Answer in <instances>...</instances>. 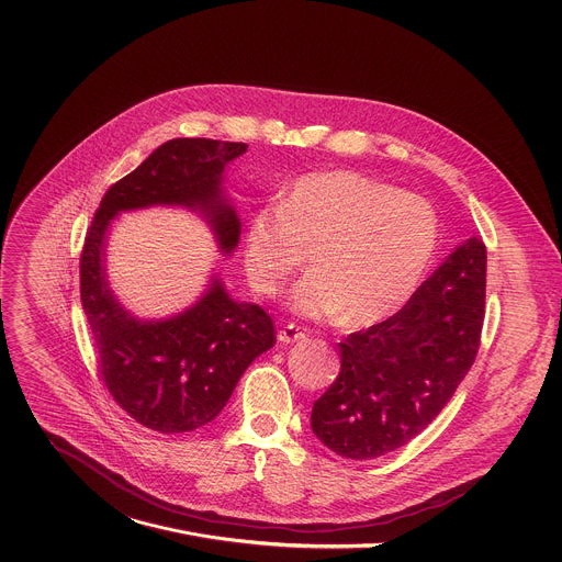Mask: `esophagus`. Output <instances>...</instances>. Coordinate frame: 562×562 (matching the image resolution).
<instances>
[{
    "label": "esophagus",
    "mask_w": 562,
    "mask_h": 562,
    "mask_svg": "<svg viewBox=\"0 0 562 562\" xmlns=\"http://www.w3.org/2000/svg\"><path fill=\"white\" fill-rule=\"evenodd\" d=\"M304 336H307V334H304V329L297 327V325H293V323L282 325L280 331H278V338H280L282 342H297V340H302Z\"/></svg>",
    "instance_id": "obj_1"
}]
</instances>
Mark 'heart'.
Instances as JSON below:
<instances>
[{"label":"heart","instance_id":"heart-1","mask_svg":"<svg viewBox=\"0 0 562 562\" xmlns=\"http://www.w3.org/2000/svg\"><path fill=\"white\" fill-rule=\"evenodd\" d=\"M430 203L356 170L300 177L280 209L248 222L244 267L255 293L276 295L312 250V271L291 307L314 321L342 316L370 327L398 312L419 286L437 248Z\"/></svg>","mask_w":562,"mask_h":562}]
</instances>
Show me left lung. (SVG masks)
Instances as JSON below:
<instances>
[{"instance_id": "left-lung-1", "label": "left lung", "mask_w": 562, "mask_h": 562, "mask_svg": "<svg viewBox=\"0 0 562 562\" xmlns=\"http://www.w3.org/2000/svg\"><path fill=\"white\" fill-rule=\"evenodd\" d=\"M484 297L486 246L473 237L394 316L338 342L340 372L312 411L316 437L347 459L415 439L475 363Z\"/></svg>"}]
</instances>
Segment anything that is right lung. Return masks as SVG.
<instances>
[{
    "instance_id": "add662e5",
    "label": "right lung",
    "mask_w": 562,
    "mask_h": 562,
    "mask_svg": "<svg viewBox=\"0 0 562 562\" xmlns=\"http://www.w3.org/2000/svg\"><path fill=\"white\" fill-rule=\"evenodd\" d=\"M246 149V143L172 138L105 192L87 228L80 302L93 336L98 379L121 411L147 430L179 435L213 422L244 370L273 347L276 327L258 304L235 302L220 280L177 318L134 321L105 280V231L121 211L181 203L206 213L217 241L231 252L239 220L222 199L220 179L224 166Z\"/></svg>"
}]
</instances>
